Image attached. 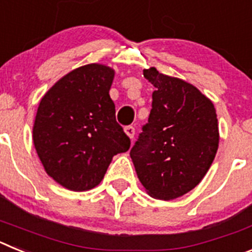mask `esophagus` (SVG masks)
Segmentation results:
<instances>
[{
	"mask_svg": "<svg viewBox=\"0 0 252 252\" xmlns=\"http://www.w3.org/2000/svg\"><path fill=\"white\" fill-rule=\"evenodd\" d=\"M125 132L127 133V136L130 139H133V136H135V127L133 126H126L125 127Z\"/></svg>",
	"mask_w": 252,
	"mask_h": 252,
	"instance_id": "34e87169",
	"label": "esophagus"
}]
</instances>
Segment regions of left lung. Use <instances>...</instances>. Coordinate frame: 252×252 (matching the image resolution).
Listing matches in <instances>:
<instances>
[{"mask_svg":"<svg viewBox=\"0 0 252 252\" xmlns=\"http://www.w3.org/2000/svg\"><path fill=\"white\" fill-rule=\"evenodd\" d=\"M155 87L148 124L130 151L137 177L151 197L170 201L199 184L220 141L215 106L192 84L144 70Z\"/></svg>","mask_w":252,"mask_h":252,"instance_id":"left-lung-1","label":"left lung"}]
</instances>
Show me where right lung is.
<instances>
[{
    "mask_svg": "<svg viewBox=\"0 0 252 252\" xmlns=\"http://www.w3.org/2000/svg\"><path fill=\"white\" fill-rule=\"evenodd\" d=\"M113 69L81 66L40 101L32 139L45 171L64 188L83 192L101 183L113 155L130 149L110 97Z\"/></svg>",
    "mask_w": 252,
    "mask_h": 252,
    "instance_id": "right-lung-1",
    "label": "right lung"
}]
</instances>
